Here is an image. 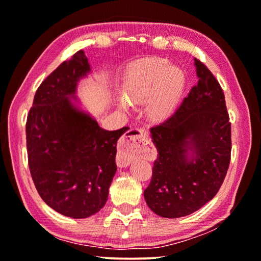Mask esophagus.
I'll return each instance as SVG.
<instances>
[{
    "instance_id": "34e87169",
    "label": "esophagus",
    "mask_w": 261,
    "mask_h": 261,
    "mask_svg": "<svg viewBox=\"0 0 261 261\" xmlns=\"http://www.w3.org/2000/svg\"><path fill=\"white\" fill-rule=\"evenodd\" d=\"M147 134L141 129H131L124 134L117 152V164L119 168H125L134 161L136 151L145 147Z\"/></svg>"
}]
</instances>
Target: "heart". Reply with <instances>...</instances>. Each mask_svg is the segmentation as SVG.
I'll return each mask as SVG.
<instances>
[{
    "label": "heart",
    "instance_id": "1",
    "mask_svg": "<svg viewBox=\"0 0 261 261\" xmlns=\"http://www.w3.org/2000/svg\"><path fill=\"white\" fill-rule=\"evenodd\" d=\"M188 85V75L179 65L162 57L136 61L126 68L122 91L116 95L117 107L129 111L134 104L144 102L145 117L151 122L169 118L178 107Z\"/></svg>",
    "mask_w": 261,
    "mask_h": 261
}]
</instances>
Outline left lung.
Instances as JSON below:
<instances>
[{"instance_id": "obj_1", "label": "left lung", "mask_w": 261, "mask_h": 261, "mask_svg": "<svg viewBox=\"0 0 261 261\" xmlns=\"http://www.w3.org/2000/svg\"><path fill=\"white\" fill-rule=\"evenodd\" d=\"M198 84L164 122L151 127L158 157L144 198L155 215L180 218L208 203L226 176L231 123L223 89L194 58Z\"/></svg>"}]
</instances>
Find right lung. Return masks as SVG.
Returning <instances> with one entry per match:
<instances>
[{"mask_svg":"<svg viewBox=\"0 0 261 261\" xmlns=\"http://www.w3.org/2000/svg\"><path fill=\"white\" fill-rule=\"evenodd\" d=\"M91 72L83 50L50 73L35 93L27 118L31 177L42 199L61 215L82 219L106 205L114 178L117 141L125 127L102 129L76 98Z\"/></svg>","mask_w":261,"mask_h":261,"instance_id":"obj_1","label":"right lung"}]
</instances>
